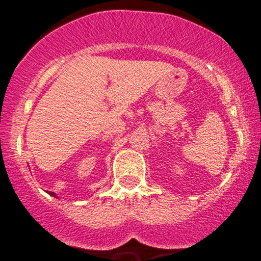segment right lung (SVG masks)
Masks as SVG:
<instances>
[{
    "instance_id": "obj_1",
    "label": "right lung",
    "mask_w": 261,
    "mask_h": 261,
    "mask_svg": "<svg viewBox=\"0 0 261 261\" xmlns=\"http://www.w3.org/2000/svg\"><path fill=\"white\" fill-rule=\"evenodd\" d=\"M50 195H51V196H54V197H56V194L55 193H53V191H50Z\"/></svg>"
}]
</instances>
